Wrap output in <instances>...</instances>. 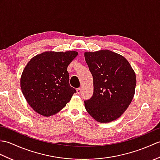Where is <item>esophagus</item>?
I'll return each instance as SVG.
<instances>
[{"instance_id":"obj_1","label":"esophagus","mask_w":160,"mask_h":160,"mask_svg":"<svg viewBox=\"0 0 160 160\" xmlns=\"http://www.w3.org/2000/svg\"><path fill=\"white\" fill-rule=\"evenodd\" d=\"M76 91H77V93L78 94H80L81 93V89H80V88H78V89H76Z\"/></svg>"}]
</instances>
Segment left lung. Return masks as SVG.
Here are the masks:
<instances>
[{
	"instance_id": "left-lung-1",
	"label": "left lung",
	"mask_w": 160,
	"mask_h": 160,
	"mask_svg": "<svg viewBox=\"0 0 160 160\" xmlns=\"http://www.w3.org/2000/svg\"><path fill=\"white\" fill-rule=\"evenodd\" d=\"M84 58L93 78V96L84 100L87 111L101 123L116 120L133 98V69L124 57L109 50L85 52Z\"/></svg>"
}]
</instances>
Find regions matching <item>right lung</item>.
<instances>
[{"label":"right lung","mask_w":160,"mask_h":160,"mask_svg":"<svg viewBox=\"0 0 160 160\" xmlns=\"http://www.w3.org/2000/svg\"><path fill=\"white\" fill-rule=\"evenodd\" d=\"M78 52H46L29 60L20 78L24 97L37 113L48 117L66 106L76 92L69 85L67 67Z\"/></svg>","instance_id":"add662e5"}]
</instances>
